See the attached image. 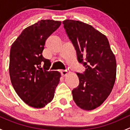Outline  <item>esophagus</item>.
<instances>
[{
  "label": "esophagus",
  "mask_w": 130,
  "mask_h": 130,
  "mask_svg": "<svg viewBox=\"0 0 130 130\" xmlns=\"http://www.w3.org/2000/svg\"><path fill=\"white\" fill-rule=\"evenodd\" d=\"M61 75L63 76V77H65L68 74V72L67 70H62V71H61Z\"/></svg>",
  "instance_id": "34e87169"
}]
</instances>
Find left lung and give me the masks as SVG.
I'll list each match as a JSON object with an SVG mask.
<instances>
[{
	"label": "left lung",
	"instance_id": "8db88e82",
	"mask_svg": "<svg viewBox=\"0 0 130 130\" xmlns=\"http://www.w3.org/2000/svg\"><path fill=\"white\" fill-rule=\"evenodd\" d=\"M63 23L78 62L86 69L84 74L77 73L79 85L72 92L73 99L80 108L93 110L112 91L116 80V58L107 37L92 26L70 19Z\"/></svg>",
	"mask_w": 130,
	"mask_h": 130
}]
</instances>
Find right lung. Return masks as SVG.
I'll return each instance as SVG.
<instances>
[{
	"instance_id": "right-lung-1",
	"label": "right lung",
	"mask_w": 130,
	"mask_h": 130,
	"mask_svg": "<svg viewBox=\"0 0 130 130\" xmlns=\"http://www.w3.org/2000/svg\"><path fill=\"white\" fill-rule=\"evenodd\" d=\"M61 23L58 21L41 20L25 28L11 46L10 81L19 98L31 107L42 108L54 98L61 74L48 71L51 63L43 58L42 53L46 40Z\"/></svg>"
}]
</instances>
